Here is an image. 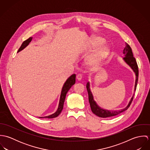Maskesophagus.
<instances>
[{"label": "esophagus", "mask_w": 150, "mask_h": 150, "mask_svg": "<svg viewBox=\"0 0 150 150\" xmlns=\"http://www.w3.org/2000/svg\"><path fill=\"white\" fill-rule=\"evenodd\" d=\"M76 79H77V80L79 81H80L81 79H82V75L80 74H79L77 75L76 76Z\"/></svg>", "instance_id": "34e87169"}]
</instances>
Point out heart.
<instances>
[{
	"label": "heart",
	"instance_id": "heart-1",
	"mask_svg": "<svg viewBox=\"0 0 150 150\" xmlns=\"http://www.w3.org/2000/svg\"><path fill=\"white\" fill-rule=\"evenodd\" d=\"M105 42L104 39L101 37L96 36L92 40L91 47L93 48H97ZM110 52V49L107 45H102L88 59V64L93 67L98 66L104 59L107 58Z\"/></svg>",
	"mask_w": 150,
	"mask_h": 150
}]
</instances>
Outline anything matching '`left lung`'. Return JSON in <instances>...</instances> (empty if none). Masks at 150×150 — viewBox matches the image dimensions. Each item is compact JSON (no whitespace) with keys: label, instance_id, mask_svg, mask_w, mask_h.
Segmentation results:
<instances>
[{"label":"left lung","instance_id":"8db88e82","mask_svg":"<svg viewBox=\"0 0 150 150\" xmlns=\"http://www.w3.org/2000/svg\"><path fill=\"white\" fill-rule=\"evenodd\" d=\"M123 54L125 55V57L123 59L125 61V62L128 64L129 66L133 69V71L136 74V81H135V86H134V92L136 91V86L137 84V81H138V77H139V70H138V66L137 64L136 59L134 57H133V55L132 53V51L131 49V47L128 44L126 43V46L125 48L124 49L123 51ZM86 89L88 93V98H89V102L90 104V107L91 108V110L92 112L95 114L96 115L101 117V118H107V117H112L117 115L123 111L127 110L132 100L133 99L134 95H133L132 98H131L129 103L128 106L125 108L120 110H115V111H110V110H105L103 109L100 107H99L96 103L93 100V97L92 94V92L90 90L89 88V83H87L86 84Z\"/></svg>","mask_w":150,"mask_h":150}]
</instances>
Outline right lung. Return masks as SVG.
Wrapping results in <instances>:
<instances>
[{"label": "right lung", "instance_id": "right-lung-1", "mask_svg": "<svg viewBox=\"0 0 150 150\" xmlns=\"http://www.w3.org/2000/svg\"><path fill=\"white\" fill-rule=\"evenodd\" d=\"M32 39V38H29L27 40H25L22 44V45H21L20 48H19L18 52L21 51L24 48H25L31 42ZM75 82H76V74H73L71 76H70L67 79V80L64 83V85L62 87V91H61V96H60L59 106H58V108L57 111L55 113H54V114H52L50 115L44 117H40V118H55V117H58L60 114V113L61 112V111H62V110L64 108V100H65L66 93L68 92V91L70 89V88L75 84Z\"/></svg>", "mask_w": 150, "mask_h": 150}]
</instances>
